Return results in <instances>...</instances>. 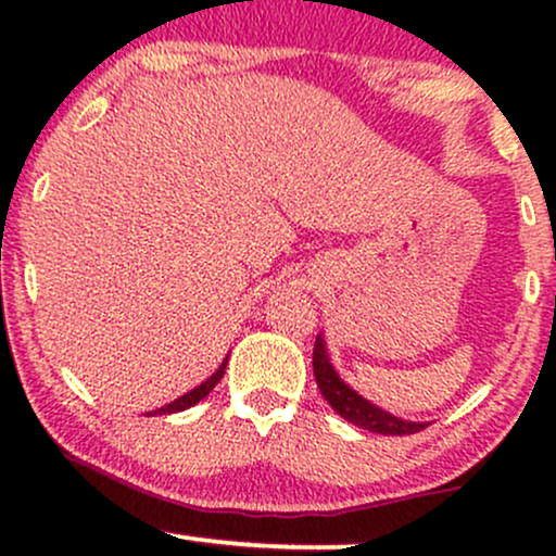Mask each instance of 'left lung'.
Listing matches in <instances>:
<instances>
[{
	"label": "left lung",
	"instance_id": "8db88e82",
	"mask_svg": "<svg viewBox=\"0 0 556 556\" xmlns=\"http://www.w3.org/2000/svg\"><path fill=\"white\" fill-rule=\"evenodd\" d=\"M314 376H316L318 389H321L324 400H327L344 420L361 426V429L384 433V437H402V433H418L429 426V424H416V420H402L397 416H392V413L381 410V407H376L374 402L361 397L355 389L344 384L340 374H337L334 366H331L327 342H324L321 334L316 337V344H314Z\"/></svg>",
	"mask_w": 556,
	"mask_h": 556
}]
</instances>
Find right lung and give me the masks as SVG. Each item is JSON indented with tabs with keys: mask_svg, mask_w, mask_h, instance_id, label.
Segmentation results:
<instances>
[{
	"mask_svg": "<svg viewBox=\"0 0 556 556\" xmlns=\"http://www.w3.org/2000/svg\"><path fill=\"white\" fill-rule=\"evenodd\" d=\"M225 368H227V358L222 361V366L216 368V371L208 376L206 381H203L201 387H195L193 392H188V394H182L180 400H175V402H169V405H164V407H159V410H154V413H149V416H167V413H180V410H185V407H190V405H195V402H201L203 397H206L208 392H212V389L219 384V379L222 376H225Z\"/></svg>",
	"mask_w": 556,
	"mask_h": 556,
	"instance_id": "right-lung-1",
	"label": "right lung"
}]
</instances>
